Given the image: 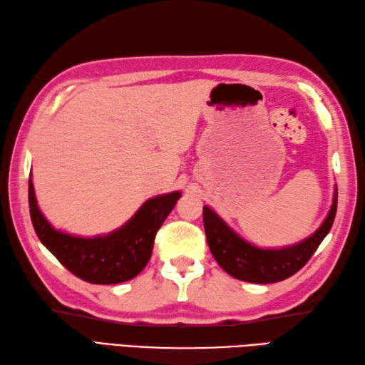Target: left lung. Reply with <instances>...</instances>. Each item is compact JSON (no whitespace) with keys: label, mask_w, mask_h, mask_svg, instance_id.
Instances as JSON below:
<instances>
[{"label":"left lung","mask_w":365,"mask_h":365,"mask_svg":"<svg viewBox=\"0 0 365 365\" xmlns=\"http://www.w3.org/2000/svg\"><path fill=\"white\" fill-rule=\"evenodd\" d=\"M336 210L337 188L329 213L317 230L302 242L282 249H259L242 240L210 207H203V227L211 253L228 275L242 282L267 284L292 277L307 264L331 230Z\"/></svg>","instance_id":"left-lung-1"}]
</instances>
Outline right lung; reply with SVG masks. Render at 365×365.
<instances>
[{
	"label": "right lung",
	"mask_w": 365,
	"mask_h": 365,
	"mask_svg": "<svg viewBox=\"0 0 365 365\" xmlns=\"http://www.w3.org/2000/svg\"><path fill=\"white\" fill-rule=\"evenodd\" d=\"M182 192L152 197L118 230L106 236L81 238L51 225L37 205L29 180V211L41 244L76 277L93 284H116L137 277L150 259L154 240Z\"/></svg>",
	"instance_id": "obj_1"
}]
</instances>
